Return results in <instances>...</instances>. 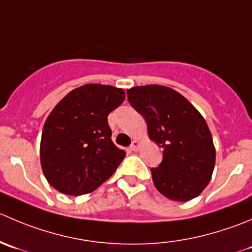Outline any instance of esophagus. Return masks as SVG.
Here are the masks:
<instances>
[{
  "mask_svg": "<svg viewBox=\"0 0 252 252\" xmlns=\"http://www.w3.org/2000/svg\"><path fill=\"white\" fill-rule=\"evenodd\" d=\"M139 148H140V140H134L130 145L131 151H138Z\"/></svg>",
  "mask_w": 252,
  "mask_h": 252,
  "instance_id": "1",
  "label": "esophagus"
}]
</instances>
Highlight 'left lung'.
Returning <instances> with one entry per match:
<instances>
[{"instance_id": "obj_1", "label": "left lung", "mask_w": 252, "mask_h": 252, "mask_svg": "<svg viewBox=\"0 0 252 252\" xmlns=\"http://www.w3.org/2000/svg\"><path fill=\"white\" fill-rule=\"evenodd\" d=\"M129 103L145 118L150 140L162 148L151 168L156 189L168 199L187 202L202 193L216 165V148L206 119L175 90L146 85L126 90Z\"/></svg>"}]
</instances>
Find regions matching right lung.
<instances>
[{
	"instance_id": "1",
	"label": "right lung",
	"mask_w": 252,
	"mask_h": 252,
	"mask_svg": "<svg viewBox=\"0 0 252 252\" xmlns=\"http://www.w3.org/2000/svg\"><path fill=\"white\" fill-rule=\"evenodd\" d=\"M124 98L126 94L118 87L87 84L54 107L41 133L40 163L56 191L87 194L113 175L126 151L112 141L108 114Z\"/></svg>"
}]
</instances>
